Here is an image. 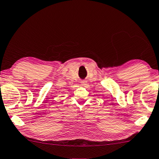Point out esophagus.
<instances>
[{
	"instance_id": "1",
	"label": "esophagus",
	"mask_w": 159,
	"mask_h": 159,
	"mask_svg": "<svg viewBox=\"0 0 159 159\" xmlns=\"http://www.w3.org/2000/svg\"><path fill=\"white\" fill-rule=\"evenodd\" d=\"M81 85H82V86H85V85H86V82L85 81V80H82Z\"/></svg>"
}]
</instances>
